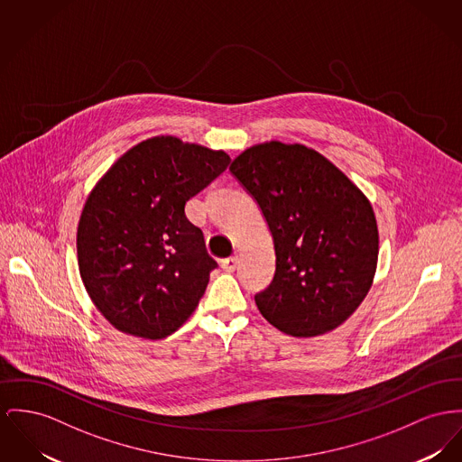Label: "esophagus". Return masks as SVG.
Here are the masks:
<instances>
[{"instance_id": "esophagus-1", "label": "esophagus", "mask_w": 462, "mask_h": 462, "mask_svg": "<svg viewBox=\"0 0 462 462\" xmlns=\"http://www.w3.org/2000/svg\"><path fill=\"white\" fill-rule=\"evenodd\" d=\"M236 266H238V257H236V255H231V257H227V259L222 261V268H224L227 273L235 272Z\"/></svg>"}]
</instances>
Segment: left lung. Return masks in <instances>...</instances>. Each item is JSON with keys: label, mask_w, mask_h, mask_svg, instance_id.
Wrapping results in <instances>:
<instances>
[{"label": "left lung", "mask_w": 462, "mask_h": 462, "mask_svg": "<svg viewBox=\"0 0 462 462\" xmlns=\"http://www.w3.org/2000/svg\"><path fill=\"white\" fill-rule=\"evenodd\" d=\"M229 170L257 201L275 245V277L255 296L263 317L298 338L337 329L376 272L378 226L365 192L301 143L252 145Z\"/></svg>", "instance_id": "left-lung-1"}]
</instances>
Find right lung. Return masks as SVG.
<instances>
[{
  "instance_id": "1",
  "label": "right lung",
  "mask_w": 462,
  "mask_h": 462,
  "mask_svg": "<svg viewBox=\"0 0 462 462\" xmlns=\"http://www.w3.org/2000/svg\"><path fill=\"white\" fill-rule=\"evenodd\" d=\"M224 151L154 136L124 152L96 182L77 227L79 270L119 331L162 339L203 298L217 263L185 203L229 164Z\"/></svg>"
}]
</instances>
